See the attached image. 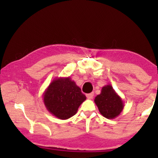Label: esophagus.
<instances>
[{"label":"esophagus","mask_w":158,"mask_h":158,"mask_svg":"<svg viewBox=\"0 0 158 158\" xmlns=\"http://www.w3.org/2000/svg\"><path fill=\"white\" fill-rule=\"evenodd\" d=\"M94 93H90V94H86V97H87L88 99H91L93 98V97H94Z\"/></svg>","instance_id":"obj_1"}]
</instances>
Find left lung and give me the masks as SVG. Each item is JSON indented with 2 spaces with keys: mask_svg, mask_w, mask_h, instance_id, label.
I'll return each instance as SVG.
<instances>
[{
  "mask_svg": "<svg viewBox=\"0 0 158 158\" xmlns=\"http://www.w3.org/2000/svg\"><path fill=\"white\" fill-rule=\"evenodd\" d=\"M101 115L109 119H113L119 115L124 109V103L112 86L104 85L101 94L94 99Z\"/></svg>",
  "mask_w": 158,
  "mask_h": 158,
  "instance_id": "8db88e82",
  "label": "left lung"
}]
</instances>
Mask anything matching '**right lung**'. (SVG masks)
Masks as SVG:
<instances>
[{
  "label": "right lung",
  "instance_id": "right-lung-1",
  "mask_svg": "<svg viewBox=\"0 0 158 158\" xmlns=\"http://www.w3.org/2000/svg\"><path fill=\"white\" fill-rule=\"evenodd\" d=\"M86 97L70 77H55L43 94V101L51 114L68 119L77 113Z\"/></svg>",
  "mask_w": 158,
  "mask_h": 158
}]
</instances>
